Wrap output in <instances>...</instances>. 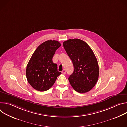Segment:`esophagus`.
Returning <instances> with one entry per match:
<instances>
[{"instance_id":"1","label":"esophagus","mask_w":127,"mask_h":127,"mask_svg":"<svg viewBox=\"0 0 127 127\" xmlns=\"http://www.w3.org/2000/svg\"><path fill=\"white\" fill-rule=\"evenodd\" d=\"M62 73L63 74H65L66 73V70H65V69L63 70V71H62Z\"/></svg>"}]
</instances>
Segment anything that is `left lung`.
<instances>
[{"label":"left lung","mask_w":127,"mask_h":127,"mask_svg":"<svg viewBox=\"0 0 127 127\" xmlns=\"http://www.w3.org/2000/svg\"><path fill=\"white\" fill-rule=\"evenodd\" d=\"M63 46L74 66L73 73L69 77L75 91L85 93L96 84L99 76L97 60L88 44L78 39H69Z\"/></svg>","instance_id":"1"}]
</instances>
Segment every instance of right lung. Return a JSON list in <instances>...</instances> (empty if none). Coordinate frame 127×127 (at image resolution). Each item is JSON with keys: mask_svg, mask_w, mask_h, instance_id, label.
Segmentation results:
<instances>
[{"mask_svg": "<svg viewBox=\"0 0 127 127\" xmlns=\"http://www.w3.org/2000/svg\"><path fill=\"white\" fill-rule=\"evenodd\" d=\"M61 44L55 40L47 41L35 50L26 68L29 83L35 89L44 92L50 88L61 73L57 70V65L52 61L56 50Z\"/></svg>", "mask_w": 127, "mask_h": 127, "instance_id": "1", "label": "right lung"}]
</instances>
